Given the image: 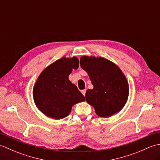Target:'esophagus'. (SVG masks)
Listing matches in <instances>:
<instances>
[{"instance_id":"obj_1","label":"esophagus","mask_w":160,"mask_h":160,"mask_svg":"<svg viewBox=\"0 0 160 160\" xmlns=\"http://www.w3.org/2000/svg\"><path fill=\"white\" fill-rule=\"evenodd\" d=\"M86 91H87V89H83V90H82L81 91V92H82V93L84 95V96H85V93H86Z\"/></svg>"}]
</instances>
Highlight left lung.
Here are the masks:
<instances>
[{
  "label": "left lung",
  "instance_id": "left-lung-1",
  "mask_svg": "<svg viewBox=\"0 0 160 160\" xmlns=\"http://www.w3.org/2000/svg\"><path fill=\"white\" fill-rule=\"evenodd\" d=\"M80 61L93 85V89L87 91L85 98L96 114L107 118L120 111L128 96L127 78L120 68L103 58L83 56Z\"/></svg>",
  "mask_w": 160,
  "mask_h": 160
}]
</instances>
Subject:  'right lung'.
Segmentation results:
<instances>
[{
  "label": "right lung",
  "instance_id": "add662e5",
  "mask_svg": "<svg viewBox=\"0 0 160 160\" xmlns=\"http://www.w3.org/2000/svg\"><path fill=\"white\" fill-rule=\"evenodd\" d=\"M79 66V60L62 58L50 64L40 75L33 87V99L37 107L47 116L56 120L66 118L73 104L85 98L71 82L69 76Z\"/></svg>",
  "mask_w": 160,
  "mask_h": 160
}]
</instances>
